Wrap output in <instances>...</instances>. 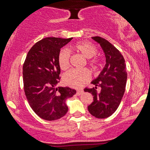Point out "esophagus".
Here are the masks:
<instances>
[{
  "label": "esophagus",
  "instance_id": "esophagus-1",
  "mask_svg": "<svg viewBox=\"0 0 150 150\" xmlns=\"http://www.w3.org/2000/svg\"><path fill=\"white\" fill-rule=\"evenodd\" d=\"M83 93V90H78L76 92V95L77 96H81V95H82Z\"/></svg>",
  "mask_w": 150,
  "mask_h": 150
}]
</instances>
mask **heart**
<instances>
[{"instance_id": "obj_1", "label": "heart", "mask_w": 150, "mask_h": 150, "mask_svg": "<svg viewBox=\"0 0 150 150\" xmlns=\"http://www.w3.org/2000/svg\"><path fill=\"white\" fill-rule=\"evenodd\" d=\"M74 50L88 59V64L96 69L99 64V61L94 56L98 52L97 48L94 44L88 41H81L76 43L73 46ZM70 52L64 48L59 52L58 56V62L62 70H67L69 67ZM91 78V74L86 69H71L66 72L63 76L64 83L67 86L74 88H80L87 83Z\"/></svg>"}]
</instances>
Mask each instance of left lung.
I'll return each mask as SVG.
<instances>
[{
    "label": "left lung",
    "instance_id": "8db88e82",
    "mask_svg": "<svg viewBox=\"0 0 150 150\" xmlns=\"http://www.w3.org/2000/svg\"><path fill=\"white\" fill-rule=\"evenodd\" d=\"M92 39L100 44L106 57L104 68L96 79L92 81L93 88H85L93 96V101L88 110L97 118L111 116L119 106L127 83V73L124 57L114 46L99 36Z\"/></svg>",
    "mask_w": 150,
    "mask_h": 150
}]
</instances>
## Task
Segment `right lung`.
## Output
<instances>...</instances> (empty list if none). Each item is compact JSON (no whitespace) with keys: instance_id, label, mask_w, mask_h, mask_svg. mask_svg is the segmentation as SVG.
Returning a JSON list of instances; mask_svg holds the SVG:
<instances>
[{"instance_id":"right-lung-1","label":"right lung","mask_w":150,"mask_h":150,"mask_svg":"<svg viewBox=\"0 0 150 150\" xmlns=\"http://www.w3.org/2000/svg\"><path fill=\"white\" fill-rule=\"evenodd\" d=\"M72 39L46 38L30 49L23 66V88L29 106L43 120L54 121L67 114L66 100L76 90L56 87L61 78L58 53Z\"/></svg>"}]
</instances>
